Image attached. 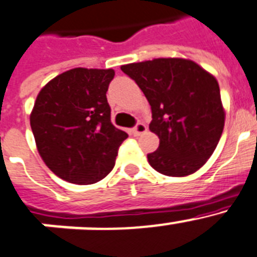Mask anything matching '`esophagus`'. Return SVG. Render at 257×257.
I'll list each match as a JSON object with an SVG mask.
<instances>
[{
    "instance_id": "34e87169",
    "label": "esophagus",
    "mask_w": 257,
    "mask_h": 257,
    "mask_svg": "<svg viewBox=\"0 0 257 257\" xmlns=\"http://www.w3.org/2000/svg\"><path fill=\"white\" fill-rule=\"evenodd\" d=\"M132 132H133L134 136H141V134H143L147 132V126H146L143 123H138L137 125L132 129Z\"/></svg>"
}]
</instances>
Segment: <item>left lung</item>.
I'll return each instance as SVG.
<instances>
[{
    "label": "left lung",
    "mask_w": 257,
    "mask_h": 257,
    "mask_svg": "<svg viewBox=\"0 0 257 257\" xmlns=\"http://www.w3.org/2000/svg\"><path fill=\"white\" fill-rule=\"evenodd\" d=\"M151 105L150 131L160 138L147 155L156 172L186 177L197 172L218 146L224 128L218 80L192 60L169 57L121 66Z\"/></svg>",
    "instance_id": "obj_1"
}]
</instances>
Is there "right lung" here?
<instances>
[{"label":"right lung","mask_w":257,"mask_h":257,"mask_svg":"<svg viewBox=\"0 0 257 257\" xmlns=\"http://www.w3.org/2000/svg\"><path fill=\"white\" fill-rule=\"evenodd\" d=\"M114 75L112 69H71L37 96L31 114L37 150L51 172L69 183L103 179L128 137L111 123L106 92Z\"/></svg>","instance_id":"add662e5"}]
</instances>
